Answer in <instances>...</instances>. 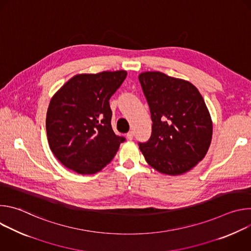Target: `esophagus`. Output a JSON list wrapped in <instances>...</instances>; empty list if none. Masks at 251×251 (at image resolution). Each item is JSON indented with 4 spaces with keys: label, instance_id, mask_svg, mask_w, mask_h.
<instances>
[{
    "label": "esophagus",
    "instance_id": "esophagus-1",
    "mask_svg": "<svg viewBox=\"0 0 251 251\" xmlns=\"http://www.w3.org/2000/svg\"><path fill=\"white\" fill-rule=\"evenodd\" d=\"M126 138H127L128 140H132V139L134 138V132H132V131L128 132L127 135H126Z\"/></svg>",
    "mask_w": 251,
    "mask_h": 251
}]
</instances>
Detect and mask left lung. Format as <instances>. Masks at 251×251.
I'll list each match as a JSON object with an SVG mask.
<instances>
[{"instance_id": "8db88e82", "label": "left lung", "mask_w": 251, "mask_h": 251, "mask_svg": "<svg viewBox=\"0 0 251 251\" xmlns=\"http://www.w3.org/2000/svg\"><path fill=\"white\" fill-rule=\"evenodd\" d=\"M153 121L148 142L139 143L146 162L159 173L177 176L201 161L211 142L212 121L191 82L159 71L139 75Z\"/></svg>"}]
</instances>
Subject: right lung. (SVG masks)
<instances>
[{
  "mask_svg": "<svg viewBox=\"0 0 251 251\" xmlns=\"http://www.w3.org/2000/svg\"><path fill=\"white\" fill-rule=\"evenodd\" d=\"M126 75L125 70L76 75L51 97L47 135L51 152L64 167L92 175L114 158L125 139L112 129L109 99Z\"/></svg>",
  "mask_w": 251,
  "mask_h": 251,
  "instance_id": "1",
  "label": "right lung"
}]
</instances>
